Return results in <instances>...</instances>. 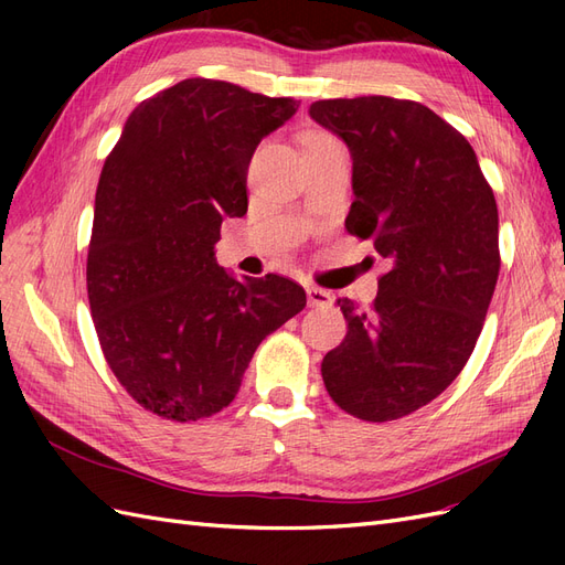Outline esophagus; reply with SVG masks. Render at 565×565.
Returning a JSON list of instances; mask_svg holds the SVG:
<instances>
[{"label": "esophagus", "instance_id": "1", "mask_svg": "<svg viewBox=\"0 0 565 565\" xmlns=\"http://www.w3.org/2000/svg\"><path fill=\"white\" fill-rule=\"evenodd\" d=\"M306 297H309V306H316V309H328V306H332L334 297L332 292H328V289L322 287H306Z\"/></svg>", "mask_w": 565, "mask_h": 565}]
</instances>
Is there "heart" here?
Returning a JSON list of instances; mask_svg holds the SVG:
<instances>
[{
	"instance_id": "1",
	"label": "heart",
	"mask_w": 565,
	"mask_h": 565,
	"mask_svg": "<svg viewBox=\"0 0 565 565\" xmlns=\"http://www.w3.org/2000/svg\"><path fill=\"white\" fill-rule=\"evenodd\" d=\"M313 139H324V134H311V136H306V141H313Z\"/></svg>"
}]
</instances>
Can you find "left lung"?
Returning a JSON list of instances; mask_svg holds the SVG:
<instances>
[{
    "mask_svg": "<svg viewBox=\"0 0 565 565\" xmlns=\"http://www.w3.org/2000/svg\"><path fill=\"white\" fill-rule=\"evenodd\" d=\"M309 115L351 152L347 231L391 264L370 309L337 299L349 332L322 358V382L358 419H398L455 382L483 330L498 204L469 141L415 100L330 98Z\"/></svg>",
    "mask_w": 565,
    "mask_h": 565,
    "instance_id": "left-lung-1",
    "label": "left lung"
}]
</instances>
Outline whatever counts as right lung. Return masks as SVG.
<instances>
[{"mask_svg": "<svg viewBox=\"0 0 565 565\" xmlns=\"http://www.w3.org/2000/svg\"><path fill=\"white\" fill-rule=\"evenodd\" d=\"M299 108L218 79H183L134 108L100 172L87 292L106 361L152 415L224 409L256 347L306 306L295 280L216 264L221 221L247 214V167Z\"/></svg>", "mask_w": 565, "mask_h": 565, "instance_id": "obj_1", "label": "right lung"}]
</instances>
